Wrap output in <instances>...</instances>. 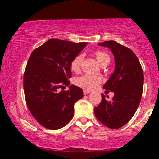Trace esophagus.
Wrapping results in <instances>:
<instances>
[{
  "label": "esophagus",
  "instance_id": "1",
  "mask_svg": "<svg viewBox=\"0 0 159 159\" xmlns=\"http://www.w3.org/2000/svg\"><path fill=\"white\" fill-rule=\"evenodd\" d=\"M83 93H84V95H87V94L90 93V90H84Z\"/></svg>",
  "mask_w": 159,
  "mask_h": 159
}]
</instances>
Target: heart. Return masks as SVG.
<instances>
[{
    "mask_svg": "<svg viewBox=\"0 0 159 159\" xmlns=\"http://www.w3.org/2000/svg\"><path fill=\"white\" fill-rule=\"evenodd\" d=\"M94 55L96 57V60L100 65L107 66L110 63L111 57L106 52H102V51H96L94 52ZM84 60V55L82 54H78L77 56L75 57L71 63V69L73 72H77L81 69L82 62ZM102 81L101 77L95 75L86 74L84 75L78 77L75 79V83L78 87L84 89V90H93L97 87L98 84Z\"/></svg>",
    "mask_w": 159,
    "mask_h": 159,
    "instance_id": "heart-1",
    "label": "heart"
}]
</instances>
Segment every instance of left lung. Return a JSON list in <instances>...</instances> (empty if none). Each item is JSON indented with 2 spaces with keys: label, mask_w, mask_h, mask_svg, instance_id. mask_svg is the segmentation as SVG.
<instances>
[{
  "label": "left lung",
  "mask_w": 159,
  "mask_h": 159,
  "mask_svg": "<svg viewBox=\"0 0 159 159\" xmlns=\"http://www.w3.org/2000/svg\"><path fill=\"white\" fill-rule=\"evenodd\" d=\"M98 45L110 48L114 56L115 70L103 87L114 92V96L107 101L102 94L101 102L94 108L95 116L105 126L120 129L132 119L139 106L143 93V69L130 48L113 40Z\"/></svg>",
  "instance_id": "obj_1"
}]
</instances>
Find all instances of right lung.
Here are the masks:
<instances>
[{"label": "right lung", "mask_w": 159, "mask_h": 159, "mask_svg": "<svg viewBox=\"0 0 159 159\" xmlns=\"http://www.w3.org/2000/svg\"><path fill=\"white\" fill-rule=\"evenodd\" d=\"M87 43L51 39L33 51L24 73V91L27 107L40 125L51 130L65 126L74 116V105L83 91L69 86L71 63Z\"/></svg>", "instance_id": "add662e5"}]
</instances>
